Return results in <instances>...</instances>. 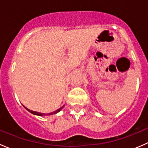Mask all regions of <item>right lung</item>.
Here are the masks:
<instances>
[{
    "label": "right lung",
    "instance_id": "obj_1",
    "mask_svg": "<svg viewBox=\"0 0 148 148\" xmlns=\"http://www.w3.org/2000/svg\"><path fill=\"white\" fill-rule=\"evenodd\" d=\"M64 106H62V107H61V108H59V109H58L57 110H56V111H54V112H51V113H48V114H44V113H40V112H34V111H32V110H28V109H27L26 108V107H25V108L26 109V110H28V112H31V113H32V114H35V115H38V116H44V115H51V114H56V113H58L59 112H60L61 110H62V109L64 107Z\"/></svg>",
    "mask_w": 148,
    "mask_h": 148
}]
</instances>
